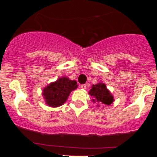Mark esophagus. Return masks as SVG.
<instances>
[{
	"mask_svg": "<svg viewBox=\"0 0 157 157\" xmlns=\"http://www.w3.org/2000/svg\"><path fill=\"white\" fill-rule=\"evenodd\" d=\"M80 88H81V89H86V84L80 85Z\"/></svg>",
	"mask_w": 157,
	"mask_h": 157,
	"instance_id": "obj_1",
	"label": "esophagus"
}]
</instances>
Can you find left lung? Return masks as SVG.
Listing matches in <instances>:
<instances>
[{"mask_svg": "<svg viewBox=\"0 0 157 157\" xmlns=\"http://www.w3.org/2000/svg\"><path fill=\"white\" fill-rule=\"evenodd\" d=\"M89 94L93 97V103H97L98 107L100 106L99 105H110L114 102V96L107 89L106 85L102 82L93 85Z\"/></svg>", "mask_w": 157, "mask_h": 157, "instance_id": "left-lung-1", "label": "left lung"}]
</instances>
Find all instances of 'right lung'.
I'll list each match as a JSON object with an SVG mask.
<instances>
[{"label": "right lung", "instance_id": "right-lung-1", "mask_svg": "<svg viewBox=\"0 0 157 157\" xmlns=\"http://www.w3.org/2000/svg\"><path fill=\"white\" fill-rule=\"evenodd\" d=\"M78 85L76 80L62 77L52 82L42 90V95L47 105L55 108L62 105L67 101L70 93L76 90Z\"/></svg>", "mask_w": 157, "mask_h": 157}]
</instances>
